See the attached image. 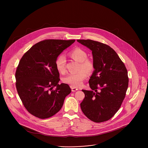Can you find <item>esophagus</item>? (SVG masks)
Masks as SVG:
<instances>
[{
  "label": "esophagus",
  "mask_w": 148,
  "mask_h": 148,
  "mask_svg": "<svg viewBox=\"0 0 148 148\" xmlns=\"http://www.w3.org/2000/svg\"><path fill=\"white\" fill-rule=\"evenodd\" d=\"M71 91H73V92H75V91H77L78 89L77 88H76V87H71Z\"/></svg>",
  "instance_id": "esophagus-1"
}]
</instances>
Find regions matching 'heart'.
<instances>
[{
	"mask_svg": "<svg viewBox=\"0 0 148 148\" xmlns=\"http://www.w3.org/2000/svg\"><path fill=\"white\" fill-rule=\"evenodd\" d=\"M69 56L74 60L79 62L78 67L79 71L76 73L67 75L64 77L63 81L72 87H78L81 86L84 81L87 78L88 76L87 73L90 74L94 70V62L90 59L87 58V52L79 47H76L71 50L69 52ZM66 59L64 55L60 54L56 58L55 66L59 73L61 74L66 73Z\"/></svg>",
	"mask_w": 148,
	"mask_h": 148,
	"instance_id": "b5f03b06",
	"label": "heart"
}]
</instances>
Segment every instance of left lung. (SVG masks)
<instances>
[{
  "mask_svg": "<svg viewBox=\"0 0 148 148\" xmlns=\"http://www.w3.org/2000/svg\"><path fill=\"white\" fill-rule=\"evenodd\" d=\"M92 51L94 71L89 80L91 90L80 106L93 122L111 119L120 108L128 87V71L117 53L110 46L91 40H77Z\"/></svg>",
  "mask_w": 148,
  "mask_h": 148,
  "instance_id": "obj_1",
  "label": "left lung"
}]
</instances>
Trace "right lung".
Instances as JSON below:
<instances>
[{
	"label": "right lung",
	"instance_id": "add662e5",
	"mask_svg": "<svg viewBox=\"0 0 148 148\" xmlns=\"http://www.w3.org/2000/svg\"><path fill=\"white\" fill-rule=\"evenodd\" d=\"M75 41H41L20 59L15 74L16 87L23 105L32 115L40 119L53 116L71 92L68 84H58L60 74L55 61Z\"/></svg>",
	"mask_w": 148,
	"mask_h": 148
}]
</instances>
